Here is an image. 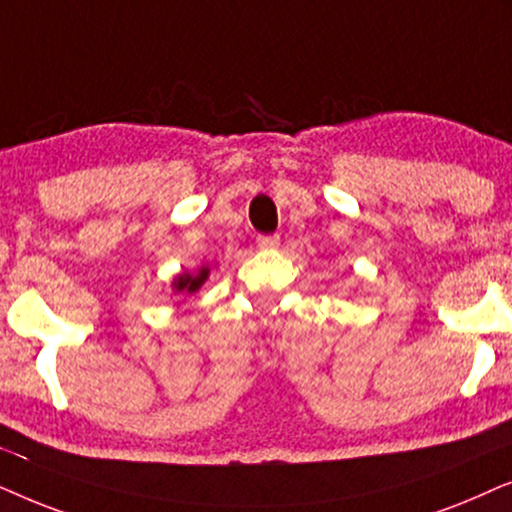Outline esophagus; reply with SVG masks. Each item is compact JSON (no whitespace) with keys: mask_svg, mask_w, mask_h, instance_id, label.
Segmentation results:
<instances>
[{"mask_svg":"<svg viewBox=\"0 0 512 512\" xmlns=\"http://www.w3.org/2000/svg\"><path fill=\"white\" fill-rule=\"evenodd\" d=\"M278 243H281V236H278V234L257 236V245H260L262 250H274V248H278Z\"/></svg>","mask_w":512,"mask_h":512,"instance_id":"34e87169","label":"esophagus"}]
</instances>
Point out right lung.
Returning a JSON list of instances; mask_svg holds the SVG:
<instances>
[{"label": "right lung", "mask_w": 512, "mask_h": 512, "mask_svg": "<svg viewBox=\"0 0 512 512\" xmlns=\"http://www.w3.org/2000/svg\"><path fill=\"white\" fill-rule=\"evenodd\" d=\"M208 274H210L208 267H201L199 271H196V274H180L173 281V290L175 292H187V295H192V292H196L203 283H206Z\"/></svg>", "instance_id": "right-lung-1"}]
</instances>
